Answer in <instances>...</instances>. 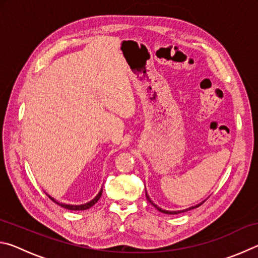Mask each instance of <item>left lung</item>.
Segmentation results:
<instances>
[{
  "instance_id": "obj_1",
  "label": "left lung",
  "mask_w": 258,
  "mask_h": 258,
  "mask_svg": "<svg viewBox=\"0 0 258 258\" xmlns=\"http://www.w3.org/2000/svg\"><path fill=\"white\" fill-rule=\"evenodd\" d=\"M146 196H147V199H148V202H149V203L152 205V206H154L155 208L158 209L159 212L164 213V214H169V215H174V214H180V213H184V212H187V211H191V209H194V208H197V207H199V206H200V205H203V204L205 203V200H203L202 203H199L198 205H196V206H191V207L186 208V209H182V211H166V209H161L160 207L157 206L156 204H154V202H152V200L150 199L149 196H148V194H147V190H146Z\"/></svg>"
}]
</instances>
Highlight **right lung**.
Returning a JSON list of instances; mask_svg holds the SVG:
<instances>
[{
	"label": "right lung",
	"mask_w": 258,
	"mask_h": 258,
	"mask_svg": "<svg viewBox=\"0 0 258 258\" xmlns=\"http://www.w3.org/2000/svg\"><path fill=\"white\" fill-rule=\"evenodd\" d=\"M101 195H102V187H101V190L99 191V194L95 196V197L92 200H90L89 203L83 204V205H69V204L59 203V202H56L54 198H52L50 195H47V196H49V198L52 200V202H54L55 204H58L59 206H61V207H63V208H66V209H71V211H85V209H89V208L92 207L95 203H98V200L100 199V197H101Z\"/></svg>",
	"instance_id": "obj_1"
}]
</instances>
